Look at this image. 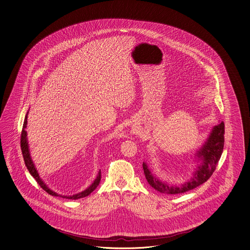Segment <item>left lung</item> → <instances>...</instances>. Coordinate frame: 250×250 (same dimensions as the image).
<instances>
[{"label": "left lung", "mask_w": 250, "mask_h": 250, "mask_svg": "<svg viewBox=\"0 0 250 250\" xmlns=\"http://www.w3.org/2000/svg\"><path fill=\"white\" fill-rule=\"evenodd\" d=\"M224 134V122H221L218 125L214 126L206 143L197 152V157L202 161V164L198 166V169L195 170L193 176L187 183H183L181 186H173L165 182H161L156 177L152 175L146 164L143 163V169L147 182L153 189L166 194L184 193L207 182L209 177L212 175L216 166L219 164V159L223 152Z\"/></svg>", "instance_id": "8db88e82"}]
</instances>
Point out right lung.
<instances>
[{"mask_svg": "<svg viewBox=\"0 0 250 250\" xmlns=\"http://www.w3.org/2000/svg\"><path fill=\"white\" fill-rule=\"evenodd\" d=\"M27 118H28V114L25 116L24 123H23V127L21 130V152H22V156H23V160H24L25 165L27 167L28 170L30 171L31 175L33 176V178L36 180L37 183H39V185L46 192H48L49 195H52V196H61L62 198H66L68 200H78L80 198H84L86 197L88 195L91 193L92 191H94L95 189L98 186V184L100 183V180H101V171L99 170L98 172V177L96 178V180L94 181V183H92L91 185L85 189L84 191L80 192L78 194L72 195V196H61L60 194H57L54 191H52L51 189H49L47 185L45 183H43L42 180L39 176V173L35 169V166L34 164L32 163V160L31 158V155H30V151H29V146H28V142H27V132L25 131V128L27 125Z\"/></svg>", "mask_w": 250, "mask_h": 250, "instance_id": "add662e5", "label": "right lung"}]
</instances>
